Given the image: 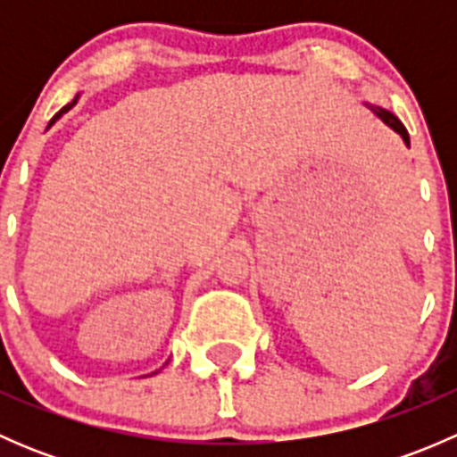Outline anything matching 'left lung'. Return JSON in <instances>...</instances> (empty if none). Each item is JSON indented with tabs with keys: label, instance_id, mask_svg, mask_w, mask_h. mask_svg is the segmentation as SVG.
Here are the masks:
<instances>
[{
	"label": "left lung",
	"instance_id": "left-lung-1",
	"mask_svg": "<svg viewBox=\"0 0 457 457\" xmlns=\"http://www.w3.org/2000/svg\"><path fill=\"white\" fill-rule=\"evenodd\" d=\"M370 108L373 110V112L378 114V117L382 119V121L386 123V126L394 128V130L398 132V135L403 137V139H404V143H407V145H409V132H407V128H404L403 123H400V119L395 117V114H391L389 110H385V108H378V105H370Z\"/></svg>",
	"mask_w": 457,
	"mask_h": 457
}]
</instances>
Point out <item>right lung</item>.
<instances>
[{"instance_id": "obj_1", "label": "right lung", "mask_w": 457, "mask_h": 457, "mask_svg": "<svg viewBox=\"0 0 457 457\" xmlns=\"http://www.w3.org/2000/svg\"><path fill=\"white\" fill-rule=\"evenodd\" d=\"M72 105H75V101H72V104H68V105H66V108H62V110H59V112H57V114H54V117H53V121H50V123H48V126H53V123H54V121H57V119H59V117H62V114H63V112H68V110H71V108H72Z\"/></svg>"}]
</instances>
